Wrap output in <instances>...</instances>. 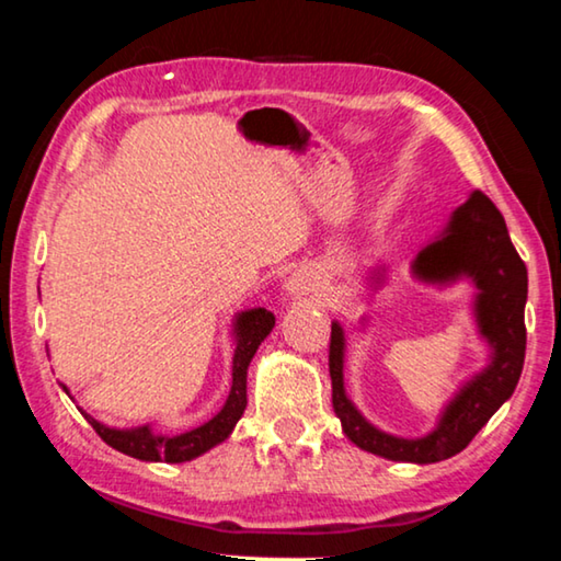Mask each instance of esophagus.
<instances>
[{
	"instance_id": "esophagus-1",
	"label": "esophagus",
	"mask_w": 561,
	"mask_h": 561,
	"mask_svg": "<svg viewBox=\"0 0 561 561\" xmlns=\"http://www.w3.org/2000/svg\"><path fill=\"white\" fill-rule=\"evenodd\" d=\"M287 287L291 289V291H305L307 287H305V279L302 277H299V274H295V277H291L289 279V284H287Z\"/></svg>"
}]
</instances>
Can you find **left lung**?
I'll use <instances>...</instances> for the list:
<instances>
[{
	"label": "left lung",
	"instance_id": "left-lung-1",
	"mask_svg": "<svg viewBox=\"0 0 561 561\" xmlns=\"http://www.w3.org/2000/svg\"><path fill=\"white\" fill-rule=\"evenodd\" d=\"M413 274L431 284H448L461 277L476 284L479 295L473 312L479 332L491 345V363L456 392V398L443 411L436 431L423 438H398L367 423L345 396V380H342L345 334L337 322H332V408L345 436L367 454L390 461L436 463L461 454L476 433L489 423V417L512 398L522 378L526 353V264L516 254L504 216L494 201L481 191H473L466 204L456 208L440 237L417 252Z\"/></svg>",
	"mask_w": 561,
	"mask_h": 561
}]
</instances>
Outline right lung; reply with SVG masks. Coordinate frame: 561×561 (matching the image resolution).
Instances as JSON below:
<instances>
[{"label":"right lung","instance_id":"obj_1","mask_svg":"<svg viewBox=\"0 0 561 561\" xmlns=\"http://www.w3.org/2000/svg\"><path fill=\"white\" fill-rule=\"evenodd\" d=\"M274 328V314L270 309L256 307L247 309L237 317L233 324V334H237V350H233V370H231V392L227 403L211 421L198 425V428L181 433V436H161V433L150 431V425H140V428L121 431V428H107V425L98 423L93 415L82 413L88 417V423L93 425L95 433L103 438L107 446L121 450L125 456L140 458V461H165V463H183L191 461L201 454H206L208 448L219 446L221 440L229 438L233 425L239 423V417L244 415L247 408V367L252 363L254 353L262 345L266 334ZM65 388V386H62ZM67 392V388H65Z\"/></svg>","mask_w":561,"mask_h":561}]
</instances>
